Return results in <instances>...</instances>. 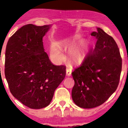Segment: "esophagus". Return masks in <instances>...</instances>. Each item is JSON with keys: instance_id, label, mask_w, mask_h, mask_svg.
I'll use <instances>...</instances> for the list:
<instances>
[{"instance_id": "obj_1", "label": "esophagus", "mask_w": 128, "mask_h": 128, "mask_svg": "<svg viewBox=\"0 0 128 128\" xmlns=\"http://www.w3.org/2000/svg\"><path fill=\"white\" fill-rule=\"evenodd\" d=\"M72 73V69L70 68H66V74L67 76H70Z\"/></svg>"}]
</instances>
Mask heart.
<instances>
[{"label":"heart","instance_id":"heart-1","mask_svg":"<svg viewBox=\"0 0 128 128\" xmlns=\"http://www.w3.org/2000/svg\"><path fill=\"white\" fill-rule=\"evenodd\" d=\"M51 54L54 59L57 61H62L64 59V55H62L61 50L56 43L52 44ZM86 56V51L80 47H73L69 51V60L76 64L81 63L85 60Z\"/></svg>","mask_w":128,"mask_h":128}]
</instances>
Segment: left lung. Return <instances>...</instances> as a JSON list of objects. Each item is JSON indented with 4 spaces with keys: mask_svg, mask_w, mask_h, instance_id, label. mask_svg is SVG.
I'll return each instance as SVG.
<instances>
[{
    "mask_svg": "<svg viewBox=\"0 0 128 128\" xmlns=\"http://www.w3.org/2000/svg\"><path fill=\"white\" fill-rule=\"evenodd\" d=\"M96 29L91 34L97 40L94 50L72 73L74 80L72 99L83 108L98 107L111 96L118 88L122 68L115 40L100 28Z\"/></svg>",
    "mask_w": 128,
    "mask_h": 128,
    "instance_id": "left-lung-1",
    "label": "left lung"
}]
</instances>
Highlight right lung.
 <instances>
[{
	"label": "right lung",
	"instance_id": "1",
	"mask_svg": "<svg viewBox=\"0 0 128 128\" xmlns=\"http://www.w3.org/2000/svg\"><path fill=\"white\" fill-rule=\"evenodd\" d=\"M50 25L28 24L10 36L6 50L5 76L14 98L32 109L47 107L66 74L44 52L43 37Z\"/></svg>",
	"mask_w": 128,
	"mask_h": 128
}]
</instances>
